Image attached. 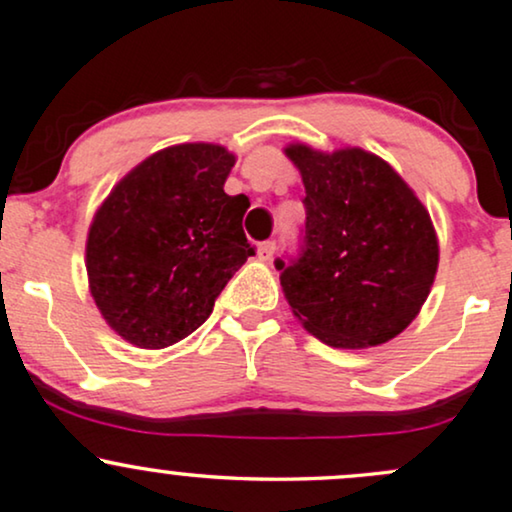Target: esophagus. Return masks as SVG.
I'll list each match as a JSON object with an SVG mask.
<instances>
[{
  "label": "esophagus",
  "mask_w": 512,
  "mask_h": 512,
  "mask_svg": "<svg viewBox=\"0 0 512 512\" xmlns=\"http://www.w3.org/2000/svg\"><path fill=\"white\" fill-rule=\"evenodd\" d=\"M276 253V243L273 241H264L257 246V257L262 259V262H269V259Z\"/></svg>",
  "instance_id": "34e87169"
}]
</instances>
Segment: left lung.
<instances>
[{
	"mask_svg": "<svg viewBox=\"0 0 512 512\" xmlns=\"http://www.w3.org/2000/svg\"><path fill=\"white\" fill-rule=\"evenodd\" d=\"M306 187L304 253L276 259L294 318L331 348L362 350L417 318L438 269L429 211L383 157L285 148Z\"/></svg>",
	"mask_w": 512,
	"mask_h": 512,
	"instance_id": "1",
	"label": "left lung"
}]
</instances>
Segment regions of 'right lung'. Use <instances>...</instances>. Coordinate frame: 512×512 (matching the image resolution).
Returning a JSON list of instances; mask_svg holds the SVG:
<instances>
[{"label": "right lung", "mask_w": 512, "mask_h": 512, "mask_svg": "<svg viewBox=\"0 0 512 512\" xmlns=\"http://www.w3.org/2000/svg\"><path fill=\"white\" fill-rule=\"evenodd\" d=\"M234 164L220 143H178L136 164L97 208L88 285L127 343L162 350L183 341L253 255L241 225L250 201L225 192Z\"/></svg>", "instance_id": "1"}]
</instances>
